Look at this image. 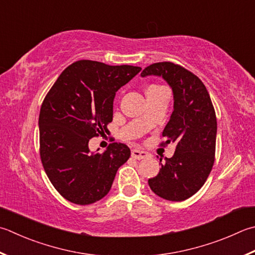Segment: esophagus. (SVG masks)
I'll return each instance as SVG.
<instances>
[{"instance_id":"esophagus-1","label":"esophagus","mask_w":255,"mask_h":255,"mask_svg":"<svg viewBox=\"0 0 255 255\" xmlns=\"http://www.w3.org/2000/svg\"><path fill=\"white\" fill-rule=\"evenodd\" d=\"M132 156L136 160H143V158H146L150 156V153L142 151V150H137V148H134L132 150Z\"/></svg>"}]
</instances>
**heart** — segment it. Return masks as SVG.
Listing matches in <instances>:
<instances>
[{
	"label": "heart",
	"instance_id": "heart-1",
	"mask_svg": "<svg viewBox=\"0 0 255 255\" xmlns=\"http://www.w3.org/2000/svg\"><path fill=\"white\" fill-rule=\"evenodd\" d=\"M154 88H161V86H157V85H151V86H148L147 90H148V89H154Z\"/></svg>",
	"mask_w": 255,
	"mask_h": 255
}]
</instances>
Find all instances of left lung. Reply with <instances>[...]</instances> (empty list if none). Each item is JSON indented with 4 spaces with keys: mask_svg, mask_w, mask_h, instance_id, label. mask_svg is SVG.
Segmentation results:
<instances>
[{
    "mask_svg": "<svg viewBox=\"0 0 255 255\" xmlns=\"http://www.w3.org/2000/svg\"><path fill=\"white\" fill-rule=\"evenodd\" d=\"M162 76L173 91V112L163 129L165 142L175 144L174 155L161 163L148 185L169 201H184L205 183L214 164L217 117L208 90L198 76L172 62H158L143 70L142 78ZM162 158H160V162Z\"/></svg>",
    "mask_w": 255,
    "mask_h": 255,
    "instance_id": "left-lung-1",
    "label": "left lung"
}]
</instances>
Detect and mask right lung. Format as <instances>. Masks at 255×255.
Segmentation results:
<instances>
[{
  "label": "right lung",
  "mask_w": 255,
  "mask_h": 255,
  "mask_svg": "<svg viewBox=\"0 0 255 255\" xmlns=\"http://www.w3.org/2000/svg\"><path fill=\"white\" fill-rule=\"evenodd\" d=\"M140 71L81 60L62 72L43 101L41 161L53 186L70 202L88 205L104 198L131 155L128 146L118 142L103 153H91L89 141L108 132L115 93Z\"/></svg>",
  "instance_id": "obj_1"
}]
</instances>
